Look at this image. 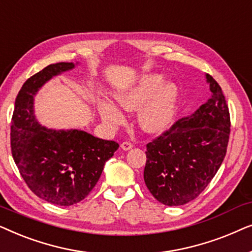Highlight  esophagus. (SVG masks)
I'll return each instance as SVG.
<instances>
[{"label": "esophagus", "mask_w": 252, "mask_h": 252, "mask_svg": "<svg viewBox=\"0 0 252 252\" xmlns=\"http://www.w3.org/2000/svg\"><path fill=\"white\" fill-rule=\"evenodd\" d=\"M120 147H122V149L123 150H125V151H127V150H130L133 148V144L129 142V141H125V142H123L122 144H120Z\"/></svg>", "instance_id": "1"}]
</instances>
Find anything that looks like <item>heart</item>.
I'll return each instance as SVG.
<instances>
[{
  "label": "heart",
  "instance_id": "b5f03b06",
  "mask_svg": "<svg viewBox=\"0 0 252 252\" xmlns=\"http://www.w3.org/2000/svg\"><path fill=\"white\" fill-rule=\"evenodd\" d=\"M160 74L143 75L135 84L116 95V102L126 111L139 112V124L144 130L158 133L166 129L173 119L177 108L178 89L173 84H164ZM98 110L108 125L116 127L124 120L119 110L109 102H101Z\"/></svg>",
  "mask_w": 252,
  "mask_h": 252
}]
</instances>
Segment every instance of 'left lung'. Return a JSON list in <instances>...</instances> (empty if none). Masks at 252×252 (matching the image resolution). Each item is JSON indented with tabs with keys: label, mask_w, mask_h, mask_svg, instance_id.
I'll list each match as a JSON object with an SVG mask.
<instances>
[{
	"label": "left lung",
	"mask_w": 252,
	"mask_h": 252,
	"mask_svg": "<svg viewBox=\"0 0 252 252\" xmlns=\"http://www.w3.org/2000/svg\"><path fill=\"white\" fill-rule=\"evenodd\" d=\"M206 79L211 98L147 144L144 182L165 205H184L197 197L226 156L230 133L228 105L218 82L210 74Z\"/></svg>",
	"instance_id": "1"
}]
</instances>
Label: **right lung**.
Listing matches in <instances>:
<instances>
[{
	"mask_svg": "<svg viewBox=\"0 0 252 252\" xmlns=\"http://www.w3.org/2000/svg\"><path fill=\"white\" fill-rule=\"evenodd\" d=\"M73 63L50 64L27 79L16 97L11 119V154L19 173L37 197L61 206L87 197L101 177L105 161L119 144L78 129L41 127L33 115V96L54 75Z\"/></svg>",
	"mask_w": 252,
	"mask_h": 252,
	"instance_id": "right-lung-1",
	"label": "right lung"
}]
</instances>
